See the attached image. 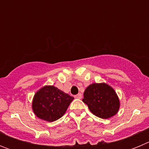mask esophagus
Returning <instances> with one entry per match:
<instances>
[{
	"label": "esophagus",
	"mask_w": 149,
	"mask_h": 149,
	"mask_svg": "<svg viewBox=\"0 0 149 149\" xmlns=\"http://www.w3.org/2000/svg\"><path fill=\"white\" fill-rule=\"evenodd\" d=\"M74 98H77V99H81V98H82V95H81V93H78L77 95H74Z\"/></svg>",
	"instance_id": "1"
}]
</instances>
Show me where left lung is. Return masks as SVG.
Listing matches in <instances>:
<instances>
[{
  "label": "left lung",
  "instance_id": "obj_1",
  "mask_svg": "<svg viewBox=\"0 0 149 149\" xmlns=\"http://www.w3.org/2000/svg\"><path fill=\"white\" fill-rule=\"evenodd\" d=\"M82 101L95 116L101 119L116 115L120 105L114 89L104 83L89 85L85 89Z\"/></svg>",
  "mask_w": 149,
  "mask_h": 149
}]
</instances>
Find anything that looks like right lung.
I'll return each instance as SVG.
<instances>
[{"label":"right lung","instance_id":"obj_1","mask_svg":"<svg viewBox=\"0 0 149 149\" xmlns=\"http://www.w3.org/2000/svg\"><path fill=\"white\" fill-rule=\"evenodd\" d=\"M74 98L54 86H45L36 93L32 107L39 119L54 122L61 118Z\"/></svg>","mask_w":149,"mask_h":149}]
</instances>
